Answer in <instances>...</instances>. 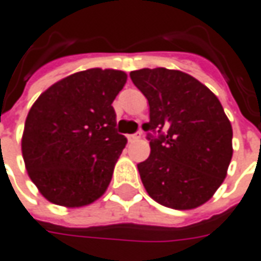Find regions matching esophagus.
Listing matches in <instances>:
<instances>
[{
    "instance_id": "34e87169",
    "label": "esophagus",
    "mask_w": 261,
    "mask_h": 261,
    "mask_svg": "<svg viewBox=\"0 0 261 261\" xmlns=\"http://www.w3.org/2000/svg\"><path fill=\"white\" fill-rule=\"evenodd\" d=\"M142 136V130H138L136 134H132V135H127V141L129 142H135V141H139Z\"/></svg>"
}]
</instances>
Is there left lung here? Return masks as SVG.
I'll return each instance as SVG.
<instances>
[{"mask_svg":"<svg viewBox=\"0 0 261 261\" xmlns=\"http://www.w3.org/2000/svg\"><path fill=\"white\" fill-rule=\"evenodd\" d=\"M130 79L149 102L150 154L138 163L142 183L154 202L195 209L223 183L233 130L217 96L182 71L143 68Z\"/></svg>","mask_w":261,"mask_h":261,"instance_id":"obj_1","label":"left lung"}]
</instances>
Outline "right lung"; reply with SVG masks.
<instances>
[{
    "instance_id": "1",
    "label": "right lung",
    "mask_w": 261,
    "mask_h": 261,
    "mask_svg": "<svg viewBox=\"0 0 261 261\" xmlns=\"http://www.w3.org/2000/svg\"><path fill=\"white\" fill-rule=\"evenodd\" d=\"M126 84L116 69H86L39 95L22 135L25 168L51 203L81 207L99 199L126 145L116 132L113 99Z\"/></svg>"
}]
</instances>
